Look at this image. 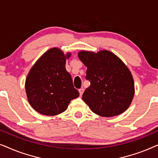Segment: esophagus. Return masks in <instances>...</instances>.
Returning a JSON list of instances; mask_svg holds the SVG:
<instances>
[{"label":"esophagus","mask_w":158,"mask_h":158,"mask_svg":"<svg viewBox=\"0 0 158 158\" xmlns=\"http://www.w3.org/2000/svg\"><path fill=\"white\" fill-rule=\"evenodd\" d=\"M83 91H84L83 88H80V89H79V93H80V95H81V96H82V94H83Z\"/></svg>","instance_id":"34e87169"}]
</instances>
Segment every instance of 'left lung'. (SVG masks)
Listing matches in <instances>:
<instances>
[{"mask_svg": "<svg viewBox=\"0 0 158 158\" xmlns=\"http://www.w3.org/2000/svg\"><path fill=\"white\" fill-rule=\"evenodd\" d=\"M78 57L87 67L85 79L90 83L82 98L91 111L104 117L126 111L133 99L135 85L124 62L107 50L96 54L82 51Z\"/></svg>", "mask_w": 158, "mask_h": 158, "instance_id": "obj_1", "label": "left lung"}]
</instances>
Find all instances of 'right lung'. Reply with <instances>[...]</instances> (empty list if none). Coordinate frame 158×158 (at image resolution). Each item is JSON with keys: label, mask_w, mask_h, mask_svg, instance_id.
Returning a JSON list of instances; mask_svg holds the SVG:
<instances>
[{"label": "right lung", "mask_w": 158, "mask_h": 158, "mask_svg": "<svg viewBox=\"0 0 158 158\" xmlns=\"http://www.w3.org/2000/svg\"><path fill=\"white\" fill-rule=\"evenodd\" d=\"M70 54L57 48L46 52L34 64L26 80V92L32 108L39 113L54 116L65 111L73 99L79 96L65 69Z\"/></svg>", "instance_id": "1"}]
</instances>
